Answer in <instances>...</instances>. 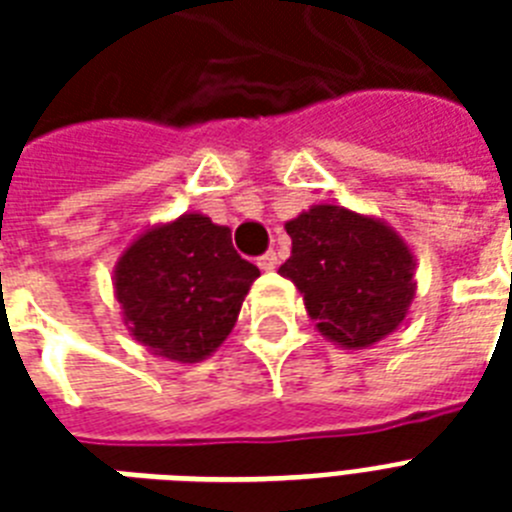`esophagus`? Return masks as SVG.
I'll use <instances>...</instances> for the list:
<instances>
[{
  "label": "esophagus",
  "mask_w": 512,
  "mask_h": 512,
  "mask_svg": "<svg viewBox=\"0 0 512 512\" xmlns=\"http://www.w3.org/2000/svg\"><path fill=\"white\" fill-rule=\"evenodd\" d=\"M257 265H260V271H273V268L279 265V257H276V252H265V255L257 260Z\"/></svg>",
  "instance_id": "esophagus-1"
}]
</instances>
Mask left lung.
<instances>
[{
    "label": "left lung",
    "mask_w": 512,
    "mask_h": 512,
    "mask_svg": "<svg viewBox=\"0 0 512 512\" xmlns=\"http://www.w3.org/2000/svg\"><path fill=\"white\" fill-rule=\"evenodd\" d=\"M284 228L292 255L279 273L303 295L324 340L364 350L404 324L417 295V257L393 225L342 204H313Z\"/></svg>",
    "instance_id": "8db88e82"
}]
</instances>
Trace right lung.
Instances as JSON below:
<instances>
[{
    "label": "right lung",
    "mask_w": 512,
    "mask_h": 512,
    "mask_svg": "<svg viewBox=\"0 0 512 512\" xmlns=\"http://www.w3.org/2000/svg\"><path fill=\"white\" fill-rule=\"evenodd\" d=\"M257 276V265L236 255L228 225L183 212L124 247L114 295L132 340L167 361L196 364L231 335Z\"/></svg>",
    "instance_id": "add662e5"
}]
</instances>
